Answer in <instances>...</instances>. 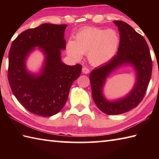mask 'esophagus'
Wrapping results in <instances>:
<instances>
[{"label": "esophagus", "mask_w": 159, "mask_h": 159, "mask_svg": "<svg viewBox=\"0 0 159 159\" xmlns=\"http://www.w3.org/2000/svg\"><path fill=\"white\" fill-rule=\"evenodd\" d=\"M82 72L83 74H88L90 72V70L88 69V68H86L85 66H83V69H82Z\"/></svg>", "instance_id": "34e87169"}]
</instances>
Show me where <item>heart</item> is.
Segmentation results:
<instances>
[{
    "instance_id": "heart-1",
    "label": "heart",
    "mask_w": 159,
    "mask_h": 159,
    "mask_svg": "<svg viewBox=\"0 0 159 159\" xmlns=\"http://www.w3.org/2000/svg\"><path fill=\"white\" fill-rule=\"evenodd\" d=\"M120 38L114 29L85 27L76 33L74 41L66 43V52L72 59L79 60L82 54H88L90 62L99 65L114 57L119 46Z\"/></svg>"
}]
</instances>
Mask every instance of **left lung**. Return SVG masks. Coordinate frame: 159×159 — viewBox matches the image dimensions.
Wrapping results in <instances>:
<instances>
[{
    "mask_svg": "<svg viewBox=\"0 0 159 159\" xmlns=\"http://www.w3.org/2000/svg\"><path fill=\"white\" fill-rule=\"evenodd\" d=\"M120 33L117 54L108 62L93 69L90 80L93 100L104 114L118 115L127 112L138 105L144 98L152 76V61L149 46L144 37L123 21H114ZM131 65L136 71V82L133 89L123 98L110 102L103 95L106 79L117 68Z\"/></svg>",
    "mask_w": 159,
    "mask_h": 159,
    "instance_id": "1",
    "label": "left lung"
}]
</instances>
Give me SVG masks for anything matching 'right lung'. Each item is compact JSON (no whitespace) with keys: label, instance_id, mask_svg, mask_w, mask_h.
I'll return each mask as SVG.
<instances>
[{"label":"right lung","instance_id":"right-lung-1","mask_svg":"<svg viewBox=\"0 0 159 159\" xmlns=\"http://www.w3.org/2000/svg\"><path fill=\"white\" fill-rule=\"evenodd\" d=\"M66 25L43 24L27 29L12 41L9 52L7 77L15 98L26 109L41 116H51L63 108L70 88L79 77L82 66L66 65L61 61L65 50ZM36 47L45 55L39 75L27 71L25 60Z\"/></svg>","mask_w":159,"mask_h":159}]
</instances>
